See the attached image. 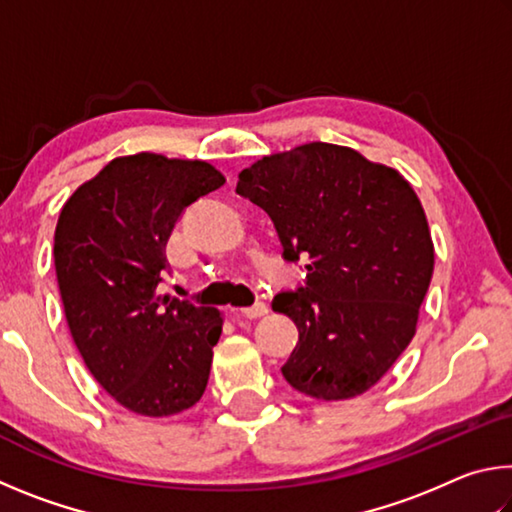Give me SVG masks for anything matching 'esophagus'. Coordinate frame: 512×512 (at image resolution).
Returning <instances> with one entry per match:
<instances>
[{
    "label": "esophagus",
    "mask_w": 512,
    "mask_h": 512,
    "mask_svg": "<svg viewBox=\"0 0 512 512\" xmlns=\"http://www.w3.org/2000/svg\"><path fill=\"white\" fill-rule=\"evenodd\" d=\"M241 314H244L246 318H262V316H266L268 314V307H266V302H255L253 307H246V309H241Z\"/></svg>",
    "instance_id": "obj_1"
}]
</instances>
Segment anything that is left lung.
Instances as JSON below:
<instances>
[{
  "label": "left lung",
  "mask_w": 512,
  "mask_h": 512,
  "mask_svg": "<svg viewBox=\"0 0 512 512\" xmlns=\"http://www.w3.org/2000/svg\"><path fill=\"white\" fill-rule=\"evenodd\" d=\"M237 194L262 207L307 282L273 298L298 327L282 375L325 402L366 393L406 350L433 275L427 216L400 171L348 146L264 155Z\"/></svg>",
  "instance_id": "1"
}]
</instances>
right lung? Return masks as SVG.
Masks as SVG:
<instances>
[{"instance_id": "obj_1", "label": "right lung", "mask_w": 512, "mask_h": 512, "mask_svg": "<svg viewBox=\"0 0 512 512\" xmlns=\"http://www.w3.org/2000/svg\"><path fill=\"white\" fill-rule=\"evenodd\" d=\"M225 183L203 160L124 155L67 198L54 264L72 339L128 411L167 418L201 400L223 318L160 291L185 207Z\"/></svg>"}]
</instances>
